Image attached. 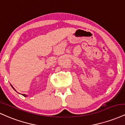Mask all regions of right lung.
<instances>
[{"label":"right lung","mask_w":125,"mask_h":125,"mask_svg":"<svg viewBox=\"0 0 125 125\" xmlns=\"http://www.w3.org/2000/svg\"><path fill=\"white\" fill-rule=\"evenodd\" d=\"M11 87H12V88H13V89H14V91H16L15 90V89H14V88H13V86L12 85H11ZM22 95H23V96H25V97H26V96H27V95H26V94H22Z\"/></svg>","instance_id":"1"}]
</instances>
